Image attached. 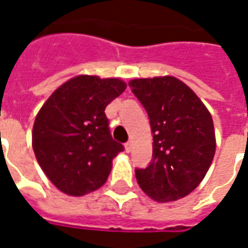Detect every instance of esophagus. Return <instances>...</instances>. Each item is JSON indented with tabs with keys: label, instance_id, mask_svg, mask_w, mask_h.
<instances>
[{
	"label": "esophagus",
	"instance_id": "esophagus-1",
	"mask_svg": "<svg viewBox=\"0 0 248 248\" xmlns=\"http://www.w3.org/2000/svg\"><path fill=\"white\" fill-rule=\"evenodd\" d=\"M124 149H126V151H127V153H130V151L133 150V142H131V140L126 142V145H124Z\"/></svg>",
	"mask_w": 248,
	"mask_h": 248
}]
</instances>
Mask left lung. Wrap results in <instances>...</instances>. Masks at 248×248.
Here are the masks:
<instances>
[{"label": "left lung", "mask_w": 248, "mask_h": 248, "mask_svg": "<svg viewBox=\"0 0 248 248\" xmlns=\"http://www.w3.org/2000/svg\"><path fill=\"white\" fill-rule=\"evenodd\" d=\"M146 108L153 133V159L137 169V182L156 202L186 197L202 182L215 154L211 114L186 83L175 77L129 82Z\"/></svg>", "instance_id": "left-lung-1"}]
</instances>
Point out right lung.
<instances>
[{
  "mask_svg": "<svg viewBox=\"0 0 248 248\" xmlns=\"http://www.w3.org/2000/svg\"><path fill=\"white\" fill-rule=\"evenodd\" d=\"M124 89L118 78L78 76L41 108L33 126V150L58 190L81 197L108 181L114 156L124 147L110 134L105 108Z\"/></svg>",
  "mask_w": 248,
  "mask_h": 248,
  "instance_id": "add662e5",
  "label": "right lung"
}]
</instances>
